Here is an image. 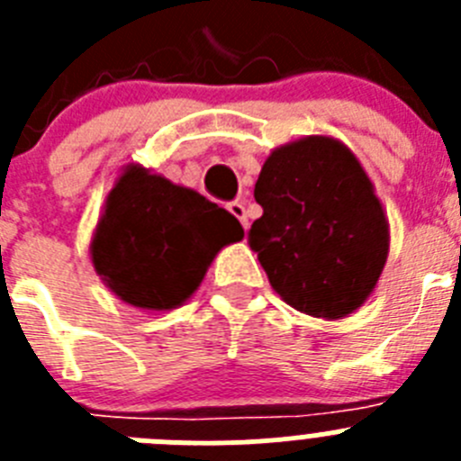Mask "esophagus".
<instances>
[{
	"label": "esophagus",
	"mask_w": 461,
	"mask_h": 461,
	"mask_svg": "<svg viewBox=\"0 0 461 461\" xmlns=\"http://www.w3.org/2000/svg\"><path fill=\"white\" fill-rule=\"evenodd\" d=\"M228 212H230V214H233L235 219H238L240 223H242V228L244 230H247V228H249V221H247V210H244V205L242 203H228Z\"/></svg>",
	"instance_id": "obj_1"
}]
</instances>
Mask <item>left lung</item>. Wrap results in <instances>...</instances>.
<instances>
[{"label": "left lung", "instance_id": "obj_1", "mask_svg": "<svg viewBox=\"0 0 461 461\" xmlns=\"http://www.w3.org/2000/svg\"><path fill=\"white\" fill-rule=\"evenodd\" d=\"M249 230L270 286L313 319L339 321L367 303L390 251L388 214L348 145L304 136L266 158Z\"/></svg>", "mask_w": 461, "mask_h": 461}]
</instances>
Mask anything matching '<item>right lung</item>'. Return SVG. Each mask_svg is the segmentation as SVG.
Listing matches in <instances>:
<instances>
[{
    "instance_id": "obj_1",
    "label": "right lung",
    "mask_w": 461,
    "mask_h": 461,
    "mask_svg": "<svg viewBox=\"0 0 461 461\" xmlns=\"http://www.w3.org/2000/svg\"><path fill=\"white\" fill-rule=\"evenodd\" d=\"M242 238L230 212L131 161L105 195L89 260L122 303L170 312L198 291L219 251Z\"/></svg>"
}]
</instances>
